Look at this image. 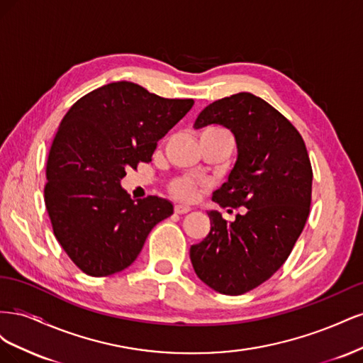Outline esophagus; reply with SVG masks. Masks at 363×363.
Returning <instances> with one entry per match:
<instances>
[{
	"label": "esophagus",
	"instance_id": "obj_1",
	"mask_svg": "<svg viewBox=\"0 0 363 363\" xmlns=\"http://www.w3.org/2000/svg\"><path fill=\"white\" fill-rule=\"evenodd\" d=\"M174 212H175V213H179V215L188 213V212H191V207H189V206H184V204H175V207H174Z\"/></svg>",
	"mask_w": 363,
	"mask_h": 363
}]
</instances>
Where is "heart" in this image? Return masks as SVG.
Segmentation results:
<instances>
[{
    "label": "heart",
    "mask_w": 363,
    "mask_h": 363,
    "mask_svg": "<svg viewBox=\"0 0 363 363\" xmlns=\"http://www.w3.org/2000/svg\"><path fill=\"white\" fill-rule=\"evenodd\" d=\"M206 188V183L200 180H194L189 177H182L175 179L169 184V192L182 201H192L196 199L199 192Z\"/></svg>",
    "instance_id": "b5f03b06"
}]
</instances>
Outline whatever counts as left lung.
Listing matches in <instances>:
<instances>
[{"instance_id":"8db88e82","label":"left lung","mask_w":363,"mask_h":363,"mask_svg":"<svg viewBox=\"0 0 363 363\" xmlns=\"http://www.w3.org/2000/svg\"><path fill=\"white\" fill-rule=\"evenodd\" d=\"M211 124L228 128L238 145L228 180L212 199L221 207L247 208L230 224L219 212H207L211 232L189 255L208 288L240 295L267 281L289 257L311 211L312 164L298 130L250 92L208 104L194 127Z\"/></svg>"}]
</instances>
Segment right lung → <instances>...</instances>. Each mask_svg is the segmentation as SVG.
Here are the masks:
<instances>
[{"instance_id":"add662e5","label":"right lung","mask_w":363,"mask_h":363,"mask_svg":"<svg viewBox=\"0 0 363 363\" xmlns=\"http://www.w3.org/2000/svg\"><path fill=\"white\" fill-rule=\"evenodd\" d=\"M194 100H169L131 82L86 94L52 139L43 189L52 232L69 259L92 277L112 276L136 260L151 228L172 215L159 196L131 200L127 169L151 162L160 140Z\"/></svg>"}]
</instances>
